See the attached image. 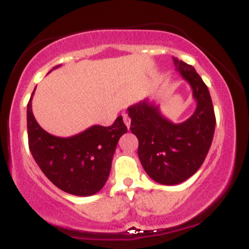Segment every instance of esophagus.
<instances>
[{"label":"esophagus","mask_w":249,"mask_h":249,"mask_svg":"<svg viewBox=\"0 0 249 249\" xmlns=\"http://www.w3.org/2000/svg\"><path fill=\"white\" fill-rule=\"evenodd\" d=\"M123 119H124V123H125V125H126V127L130 128V126H131L130 117H127L126 115H124V117H123Z\"/></svg>","instance_id":"obj_1"}]
</instances>
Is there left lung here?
<instances>
[{
	"label": "left lung",
	"instance_id": "obj_1",
	"mask_svg": "<svg viewBox=\"0 0 249 249\" xmlns=\"http://www.w3.org/2000/svg\"><path fill=\"white\" fill-rule=\"evenodd\" d=\"M176 70L192 89L196 107L181 123H173L148 98L127 107L131 132L138 138V157L151 179L177 185L192 177L206 158L215 130L210 91L192 65L173 57Z\"/></svg>",
	"mask_w": 249,
	"mask_h": 249
}]
</instances>
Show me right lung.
Instances as JSON below:
<instances>
[{"mask_svg": "<svg viewBox=\"0 0 249 249\" xmlns=\"http://www.w3.org/2000/svg\"><path fill=\"white\" fill-rule=\"evenodd\" d=\"M34 92L28 103L27 125L30 152L37 165L64 192L78 196L99 192L110 174L119 138L127 132L123 117H117L111 126L93 125L76 136L61 138L37 123L31 107Z\"/></svg>", "mask_w": 249, "mask_h": 249, "instance_id": "obj_1", "label": "right lung"}]
</instances>
